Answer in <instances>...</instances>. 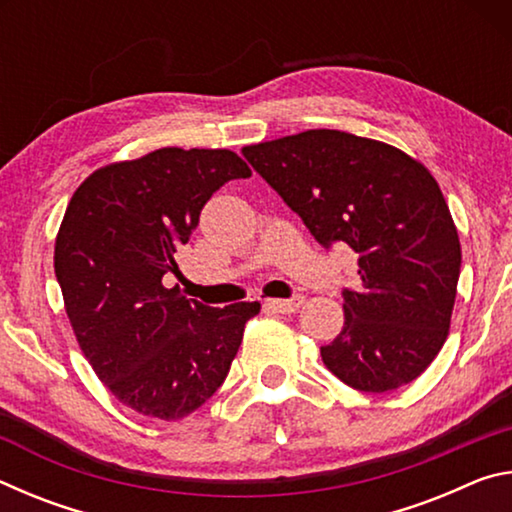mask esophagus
Instances as JSON below:
<instances>
[{"label": "esophagus", "instance_id": "1", "mask_svg": "<svg viewBox=\"0 0 512 512\" xmlns=\"http://www.w3.org/2000/svg\"><path fill=\"white\" fill-rule=\"evenodd\" d=\"M302 302H305V298L293 296L289 300H266L264 307L277 311V314H293V311H298L302 307Z\"/></svg>", "mask_w": 512, "mask_h": 512}]
</instances>
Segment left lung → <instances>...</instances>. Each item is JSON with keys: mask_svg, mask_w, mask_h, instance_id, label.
I'll list each match as a JSON object with an SVG mask.
<instances>
[{"mask_svg": "<svg viewBox=\"0 0 512 512\" xmlns=\"http://www.w3.org/2000/svg\"><path fill=\"white\" fill-rule=\"evenodd\" d=\"M318 244H348L359 284L345 323L320 348L325 366L363 393H386L427 370L452 323L461 241L436 178L391 144L305 131L241 149Z\"/></svg>", "mask_w": 512, "mask_h": 512, "instance_id": "obj_1", "label": "left lung"}]
</instances>
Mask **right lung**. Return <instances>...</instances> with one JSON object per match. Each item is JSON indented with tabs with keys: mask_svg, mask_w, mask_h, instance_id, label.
Instances as JSON below:
<instances>
[{
	"mask_svg": "<svg viewBox=\"0 0 512 512\" xmlns=\"http://www.w3.org/2000/svg\"><path fill=\"white\" fill-rule=\"evenodd\" d=\"M250 173L235 151L167 146L90 173L67 205L54 248L67 318L103 386L146 418L210 400L262 309H214L162 284L203 205Z\"/></svg>",
	"mask_w": 512,
	"mask_h": 512,
	"instance_id": "1",
	"label": "right lung"
}]
</instances>
